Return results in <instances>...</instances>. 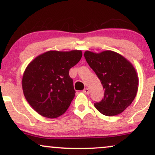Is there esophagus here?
<instances>
[{"mask_svg": "<svg viewBox=\"0 0 155 155\" xmlns=\"http://www.w3.org/2000/svg\"><path fill=\"white\" fill-rule=\"evenodd\" d=\"M82 92H84V93L87 94V95H88V94H90V90H89L88 88H85L84 90Z\"/></svg>", "mask_w": 155, "mask_h": 155, "instance_id": "1", "label": "esophagus"}]
</instances>
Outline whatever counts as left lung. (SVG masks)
Here are the masks:
<instances>
[{
    "instance_id": "1",
    "label": "left lung",
    "mask_w": 155,
    "mask_h": 155,
    "mask_svg": "<svg viewBox=\"0 0 155 155\" xmlns=\"http://www.w3.org/2000/svg\"><path fill=\"white\" fill-rule=\"evenodd\" d=\"M88 65L101 80L104 97L94 106L106 116L121 114L132 104L138 87V77L133 65L113 51L84 52Z\"/></svg>"
}]
</instances>
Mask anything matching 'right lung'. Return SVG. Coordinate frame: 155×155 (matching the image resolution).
Masks as SVG:
<instances>
[{
  "label": "right lung",
  "mask_w": 155,
  "mask_h": 155,
  "mask_svg": "<svg viewBox=\"0 0 155 155\" xmlns=\"http://www.w3.org/2000/svg\"><path fill=\"white\" fill-rule=\"evenodd\" d=\"M81 57V50L49 51L29 63L23 74V93L39 114L53 119L66 111L76 93L69 70Z\"/></svg>",
  "instance_id": "1"
}]
</instances>
